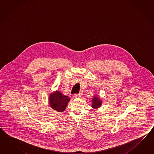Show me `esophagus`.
Masks as SVG:
<instances>
[{"label": "esophagus", "instance_id": "obj_1", "mask_svg": "<svg viewBox=\"0 0 154 154\" xmlns=\"http://www.w3.org/2000/svg\"><path fill=\"white\" fill-rule=\"evenodd\" d=\"M82 95V93H79V94H75V95H73V97L74 98H79V97H81Z\"/></svg>", "mask_w": 154, "mask_h": 154}]
</instances>
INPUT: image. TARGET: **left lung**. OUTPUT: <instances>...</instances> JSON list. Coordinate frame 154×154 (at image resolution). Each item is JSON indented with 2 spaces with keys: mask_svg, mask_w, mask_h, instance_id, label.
<instances>
[{
  "mask_svg": "<svg viewBox=\"0 0 154 154\" xmlns=\"http://www.w3.org/2000/svg\"><path fill=\"white\" fill-rule=\"evenodd\" d=\"M91 107L94 109H96L100 108L101 106L102 101L100 96L97 94H96L91 98Z\"/></svg>",
  "mask_w": 154,
  "mask_h": 154,
  "instance_id": "1",
  "label": "left lung"
}]
</instances>
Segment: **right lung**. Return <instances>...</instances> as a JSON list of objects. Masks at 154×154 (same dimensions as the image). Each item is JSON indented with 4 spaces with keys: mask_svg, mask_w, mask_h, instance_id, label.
<instances>
[{
    "mask_svg": "<svg viewBox=\"0 0 154 154\" xmlns=\"http://www.w3.org/2000/svg\"><path fill=\"white\" fill-rule=\"evenodd\" d=\"M70 100L68 96L63 95L58 90L53 92L49 95L48 102L51 108L58 112H63L66 109Z\"/></svg>",
    "mask_w": 154,
    "mask_h": 154,
    "instance_id": "1",
    "label": "right lung"
}]
</instances>
